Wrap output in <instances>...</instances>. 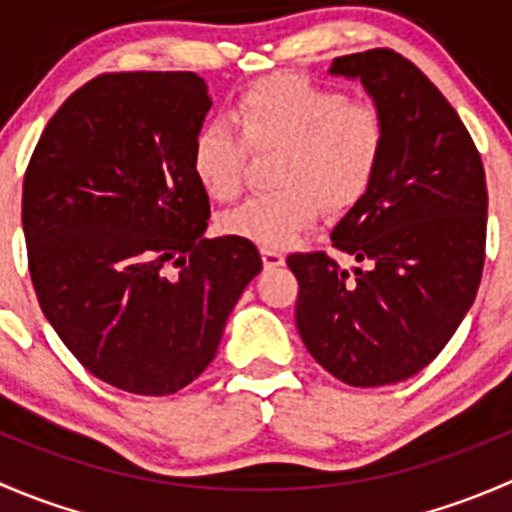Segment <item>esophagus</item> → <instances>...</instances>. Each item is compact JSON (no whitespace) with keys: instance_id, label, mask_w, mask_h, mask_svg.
I'll use <instances>...</instances> for the list:
<instances>
[{"instance_id":"esophagus-1","label":"esophagus","mask_w":512,"mask_h":512,"mask_svg":"<svg viewBox=\"0 0 512 512\" xmlns=\"http://www.w3.org/2000/svg\"><path fill=\"white\" fill-rule=\"evenodd\" d=\"M262 262H265V267H282L285 265V255L277 250H270V247H262Z\"/></svg>"}]
</instances>
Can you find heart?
Listing matches in <instances>:
<instances>
[{"mask_svg":"<svg viewBox=\"0 0 512 512\" xmlns=\"http://www.w3.org/2000/svg\"><path fill=\"white\" fill-rule=\"evenodd\" d=\"M232 121L215 118L193 141L195 180L215 200L242 188L250 148H280L272 178L280 188L250 195L220 220L227 235L262 247H285L317 218L319 204L347 210L369 190L384 126L376 108L349 103L342 91L297 74H277L245 89Z\"/></svg>","mask_w":512,"mask_h":512,"instance_id":"heart-1","label":"heart"}]
</instances>
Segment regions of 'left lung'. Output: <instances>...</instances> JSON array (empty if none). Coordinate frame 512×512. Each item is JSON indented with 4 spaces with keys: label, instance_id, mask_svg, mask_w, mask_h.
<instances>
[{
    "label": "left lung",
    "instance_id": "left-lung-1",
    "mask_svg": "<svg viewBox=\"0 0 512 512\" xmlns=\"http://www.w3.org/2000/svg\"><path fill=\"white\" fill-rule=\"evenodd\" d=\"M332 76L361 81L384 126L369 190L334 225L324 252L289 255L299 282L297 332L319 366L349 386L418 374L476 299L488 190L466 126L441 91L391 49L339 56Z\"/></svg>",
    "mask_w": 512,
    "mask_h": 512
}]
</instances>
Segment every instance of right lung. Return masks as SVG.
Masks as SVG:
<instances>
[{
	"label": "right lung",
	"instance_id": "add662e5",
	"mask_svg": "<svg viewBox=\"0 0 512 512\" xmlns=\"http://www.w3.org/2000/svg\"><path fill=\"white\" fill-rule=\"evenodd\" d=\"M208 86L190 71L103 74L64 101L24 175L22 225L39 307L69 352L128 394L198 379L262 257L208 240L193 141Z\"/></svg>",
	"mask_w": 512,
	"mask_h": 512
}]
</instances>
